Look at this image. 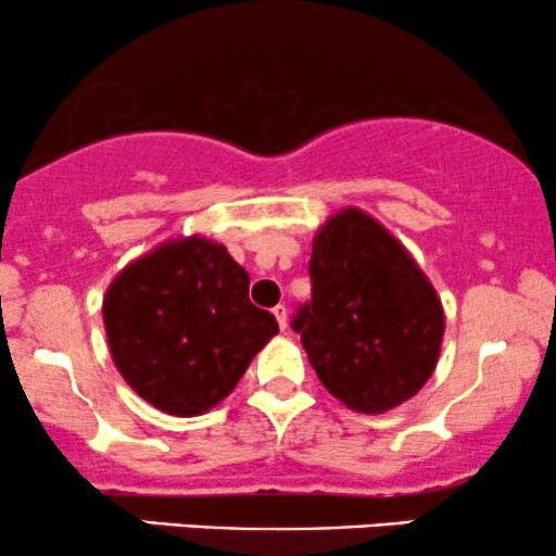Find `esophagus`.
<instances>
[{"instance_id":"esophagus-1","label":"esophagus","mask_w":556,"mask_h":556,"mask_svg":"<svg viewBox=\"0 0 556 556\" xmlns=\"http://www.w3.org/2000/svg\"><path fill=\"white\" fill-rule=\"evenodd\" d=\"M274 316H277V324H279V329H287V308L285 305H277V308H274Z\"/></svg>"}]
</instances>
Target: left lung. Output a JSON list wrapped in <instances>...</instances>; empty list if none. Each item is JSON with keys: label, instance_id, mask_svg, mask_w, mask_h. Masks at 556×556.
Instances as JSON below:
<instances>
[{"label": "left lung", "instance_id": "1", "mask_svg": "<svg viewBox=\"0 0 556 556\" xmlns=\"http://www.w3.org/2000/svg\"><path fill=\"white\" fill-rule=\"evenodd\" d=\"M311 300L292 316L321 384L361 413H384L429 381L444 311L424 271L379 222L344 208L318 229Z\"/></svg>", "mask_w": 556, "mask_h": 556}]
</instances>
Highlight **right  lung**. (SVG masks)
Here are the masks:
<instances>
[{
    "instance_id": "obj_1",
    "label": "right lung",
    "mask_w": 556,
    "mask_h": 556,
    "mask_svg": "<svg viewBox=\"0 0 556 556\" xmlns=\"http://www.w3.org/2000/svg\"><path fill=\"white\" fill-rule=\"evenodd\" d=\"M248 285L227 248L203 238L164 242L125 266L106 290L104 327L127 384L169 416L225 400L279 331Z\"/></svg>"
}]
</instances>
